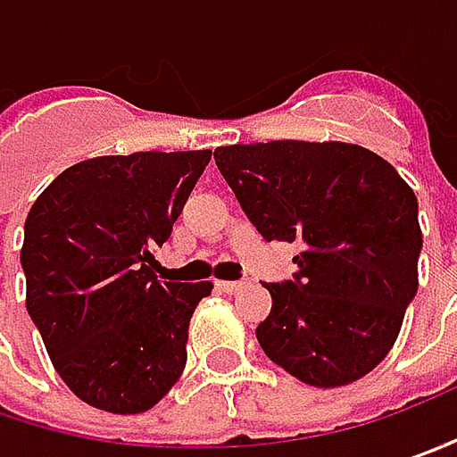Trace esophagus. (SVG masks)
<instances>
[{
    "label": "esophagus",
    "instance_id": "obj_1",
    "mask_svg": "<svg viewBox=\"0 0 457 457\" xmlns=\"http://www.w3.org/2000/svg\"><path fill=\"white\" fill-rule=\"evenodd\" d=\"M217 287H220V291H225V294H237V291H243L245 284L243 281H220Z\"/></svg>",
    "mask_w": 457,
    "mask_h": 457
}]
</instances>
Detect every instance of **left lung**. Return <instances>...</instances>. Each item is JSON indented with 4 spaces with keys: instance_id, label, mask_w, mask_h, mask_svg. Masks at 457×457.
Returning <instances> with one entry per match:
<instances>
[{
    "instance_id": "1",
    "label": "left lung",
    "mask_w": 457,
    "mask_h": 457,
    "mask_svg": "<svg viewBox=\"0 0 457 457\" xmlns=\"http://www.w3.org/2000/svg\"><path fill=\"white\" fill-rule=\"evenodd\" d=\"M214 161L266 240L302 245L294 281L266 284L263 353L309 386L363 378L394 347L420 287L411 187L373 150L340 140L222 145Z\"/></svg>"
}]
</instances>
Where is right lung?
Returning a JSON list of instances; mask_svg holds the SVG:
<instances>
[{
  "mask_svg": "<svg viewBox=\"0 0 457 457\" xmlns=\"http://www.w3.org/2000/svg\"><path fill=\"white\" fill-rule=\"evenodd\" d=\"M212 150L99 155L66 169L25 220V304L53 368L89 407L153 409L187 366L189 322L212 281H158Z\"/></svg>",
  "mask_w": 457,
  "mask_h": 457,
  "instance_id": "add662e5",
  "label": "right lung"
}]
</instances>
